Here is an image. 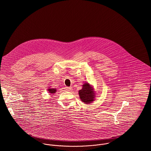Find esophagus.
I'll use <instances>...</instances> for the list:
<instances>
[{"label": "esophagus", "instance_id": "esophagus-1", "mask_svg": "<svg viewBox=\"0 0 151 151\" xmlns=\"http://www.w3.org/2000/svg\"><path fill=\"white\" fill-rule=\"evenodd\" d=\"M65 88L68 91H70L72 90V87H65Z\"/></svg>", "mask_w": 151, "mask_h": 151}]
</instances>
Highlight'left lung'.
<instances>
[{
    "instance_id": "left-lung-1",
    "label": "left lung",
    "mask_w": 151,
    "mask_h": 151,
    "mask_svg": "<svg viewBox=\"0 0 151 151\" xmlns=\"http://www.w3.org/2000/svg\"><path fill=\"white\" fill-rule=\"evenodd\" d=\"M79 95L81 100L86 104L93 102L96 98L93 88L88 82L82 85V89L79 91Z\"/></svg>"
}]
</instances>
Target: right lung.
<instances>
[{"label": "right lung", "mask_w": 151, "mask_h": 151, "mask_svg": "<svg viewBox=\"0 0 151 151\" xmlns=\"http://www.w3.org/2000/svg\"><path fill=\"white\" fill-rule=\"evenodd\" d=\"M47 91H49V93H51V94H54V93H56V89L49 88V89H47Z\"/></svg>", "instance_id": "1"}]
</instances>
